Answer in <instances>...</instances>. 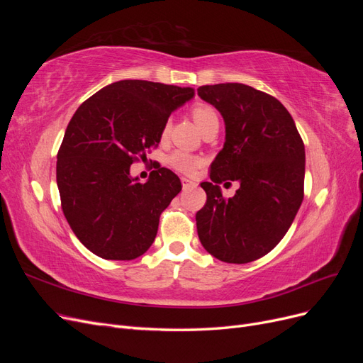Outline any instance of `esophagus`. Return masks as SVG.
Wrapping results in <instances>:
<instances>
[{
    "label": "esophagus",
    "mask_w": 363,
    "mask_h": 363,
    "mask_svg": "<svg viewBox=\"0 0 363 363\" xmlns=\"http://www.w3.org/2000/svg\"><path fill=\"white\" fill-rule=\"evenodd\" d=\"M182 186H183V189H189V188H194L195 183L192 180H189V179L182 177Z\"/></svg>",
    "instance_id": "esophagus-1"
}]
</instances>
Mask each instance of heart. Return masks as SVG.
Instances as JSON below:
<instances>
[{
	"instance_id": "1",
	"label": "heart",
	"mask_w": 363,
	"mask_h": 363,
	"mask_svg": "<svg viewBox=\"0 0 363 363\" xmlns=\"http://www.w3.org/2000/svg\"><path fill=\"white\" fill-rule=\"evenodd\" d=\"M192 118H194V123L200 130H203L208 124L219 123V118H218V113L215 108L211 106H206V104H196L192 108ZM168 163L174 169L188 174L195 169L196 164H199V159L189 155V152L175 151L169 156Z\"/></svg>"
}]
</instances>
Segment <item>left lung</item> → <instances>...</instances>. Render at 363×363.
<instances>
[{
    "instance_id": "left-lung-1",
    "label": "left lung",
    "mask_w": 363,
    "mask_h": 363,
    "mask_svg": "<svg viewBox=\"0 0 363 363\" xmlns=\"http://www.w3.org/2000/svg\"><path fill=\"white\" fill-rule=\"evenodd\" d=\"M201 100L221 113L223 150L201 183L207 201L196 230L207 252L221 262L248 263L276 247L303 201L304 144L291 113L277 98L240 83L199 87ZM240 189L224 201L221 181Z\"/></svg>"
}]
</instances>
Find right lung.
I'll use <instances>...</instances> for the list:
<instances>
[{"instance_id":"add662e5","label":"right lung","mask_w":363,"mask_h":363,"mask_svg":"<svg viewBox=\"0 0 363 363\" xmlns=\"http://www.w3.org/2000/svg\"><path fill=\"white\" fill-rule=\"evenodd\" d=\"M194 96V87L121 80L71 118L57 155V188L74 235L98 257L131 260L155 242L159 216L182 183L167 168L140 183L130 167L159 144L169 115Z\"/></svg>"}]
</instances>
